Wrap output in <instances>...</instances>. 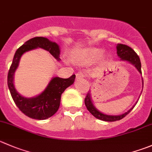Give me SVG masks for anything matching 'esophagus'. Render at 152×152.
Masks as SVG:
<instances>
[{
    "mask_svg": "<svg viewBox=\"0 0 152 152\" xmlns=\"http://www.w3.org/2000/svg\"><path fill=\"white\" fill-rule=\"evenodd\" d=\"M76 76L77 80H79V79H83L85 78V75L83 73H82V72H78V73L76 74Z\"/></svg>",
    "mask_w": 152,
    "mask_h": 152,
    "instance_id": "34e87169",
    "label": "esophagus"
}]
</instances>
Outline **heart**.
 Returning a JSON list of instances; mask_svg holds the SVG:
<instances>
[{
    "instance_id": "obj_1",
    "label": "heart",
    "mask_w": 152,
    "mask_h": 152,
    "mask_svg": "<svg viewBox=\"0 0 152 152\" xmlns=\"http://www.w3.org/2000/svg\"><path fill=\"white\" fill-rule=\"evenodd\" d=\"M102 52V50L96 48H79L72 52L71 56L76 62L88 64L98 59Z\"/></svg>"
}]
</instances>
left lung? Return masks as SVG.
Masks as SVG:
<instances>
[{
  "instance_id": "obj_1",
  "label": "left lung",
  "mask_w": 152,
  "mask_h": 152,
  "mask_svg": "<svg viewBox=\"0 0 152 152\" xmlns=\"http://www.w3.org/2000/svg\"><path fill=\"white\" fill-rule=\"evenodd\" d=\"M117 55H118V56L120 58V60L128 61V62L132 64L135 67H136L137 70L142 74L140 59V57L138 56L137 54L135 53V51L132 48H131L130 47L127 46V45H126L118 44L117 46ZM142 88H143V80H142ZM85 104L87 109L89 110L90 113H91L94 117L99 119V120H101L106 122H114L117 121V120H122V119L124 118L127 114H129L131 112V110H132V109L134 108V105L130 110H128L127 112H126V113H123V114H121V115H107V114H104V113H102V112L99 111V110L96 108L95 106L93 104L92 100H91L90 91H88V93L87 94L86 97H85Z\"/></svg>"
}]
</instances>
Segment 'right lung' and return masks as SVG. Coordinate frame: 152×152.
<instances>
[{"mask_svg": "<svg viewBox=\"0 0 152 152\" xmlns=\"http://www.w3.org/2000/svg\"><path fill=\"white\" fill-rule=\"evenodd\" d=\"M46 50L58 61H59L60 49L56 42L44 37H35L25 42L16 50L7 76V84L12 97L17 107L26 116L35 120H46L54 115L58 110L61 96L67 88L73 85L76 75L68 79L53 77L45 91L32 98H26L17 92L13 84L14 73L18 66L19 61L24 53L36 48Z\"/></svg>", "mask_w": 152, "mask_h": 152, "instance_id": "1", "label": "right lung"}]
</instances>
